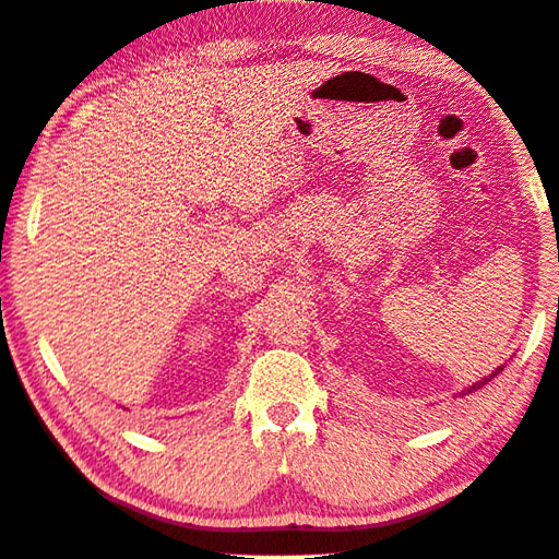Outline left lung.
<instances>
[{
	"instance_id": "left-lung-1",
	"label": "left lung",
	"mask_w": 559,
	"mask_h": 559,
	"mask_svg": "<svg viewBox=\"0 0 559 559\" xmlns=\"http://www.w3.org/2000/svg\"><path fill=\"white\" fill-rule=\"evenodd\" d=\"M500 370H502V368H498V370H495V373H490V376H487V378H483V380H477V383H475V385H471V388H467V391H463V395H467V393H473V391H477V388H483V385H487V383H490V380H492L495 376H498V373H500Z\"/></svg>"
}]
</instances>
